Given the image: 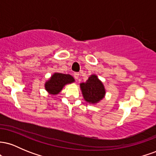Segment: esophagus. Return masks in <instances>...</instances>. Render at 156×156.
Segmentation results:
<instances>
[{
	"label": "esophagus",
	"instance_id": "34e87169",
	"mask_svg": "<svg viewBox=\"0 0 156 156\" xmlns=\"http://www.w3.org/2000/svg\"><path fill=\"white\" fill-rule=\"evenodd\" d=\"M74 77L76 79H78V78H79V73H74Z\"/></svg>",
	"mask_w": 156,
	"mask_h": 156
}]
</instances>
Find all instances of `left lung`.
<instances>
[{
  "mask_svg": "<svg viewBox=\"0 0 156 156\" xmlns=\"http://www.w3.org/2000/svg\"><path fill=\"white\" fill-rule=\"evenodd\" d=\"M82 94L87 103L96 104L104 98L105 89L103 83L96 75H91L86 82L80 83Z\"/></svg>",
  "mask_w": 156,
  "mask_h": 156,
  "instance_id": "obj_1",
  "label": "left lung"
}]
</instances>
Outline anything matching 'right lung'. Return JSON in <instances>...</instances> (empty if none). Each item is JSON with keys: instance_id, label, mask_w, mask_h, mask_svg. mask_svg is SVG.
<instances>
[{"instance_id": "add662e5", "label": "right lung", "mask_w": 156, "mask_h": 156, "mask_svg": "<svg viewBox=\"0 0 156 156\" xmlns=\"http://www.w3.org/2000/svg\"><path fill=\"white\" fill-rule=\"evenodd\" d=\"M75 82L74 78L69 74L55 73L44 83L45 90L51 95L58 94L67 84Z\"/></svg>"}]
</instances>
